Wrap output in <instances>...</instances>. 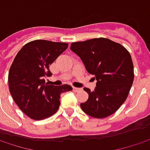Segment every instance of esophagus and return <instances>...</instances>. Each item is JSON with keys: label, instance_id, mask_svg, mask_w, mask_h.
Instances as JSON below:
<instances>
[{"label": "esophagus", "instance_id": "34e87169", "mask_svg": "<svg viewBox=\"0 0 150 150\" xmlns=\"http://www.w3.org/2000/svg\"><path fill=\"white\" fill-rule=\"evenodd\" d=\"M73 90H74L75 92H78V91H80V90H81V88H75V87H73Z\"/></svg>", "mask_w": 150, "mask_h": 150}]
</instances>
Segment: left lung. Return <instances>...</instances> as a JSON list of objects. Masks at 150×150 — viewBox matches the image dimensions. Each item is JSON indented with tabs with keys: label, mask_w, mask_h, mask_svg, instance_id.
Instances as JSON below:
<instances>
[{
	"label": "left lung",
	"mask_w": 150,
	"mask_h": 150,
	"mask_svg": "<svg viewBox=\"0 0 150 150\" xmlns=\"http://www.w3.org/2000/svg\"><path fill=\"white\" fill-rule=\"evenodd\" d=\"M70 49L96 80L93 91L83 88L88 99L81 103V109L95 118L111 115L124 103L133 84L134 66L130 54L120 43L102 37L72 42Z\"/></svg>",
	"instance_id": "left-lung-1"
}]
</instances>
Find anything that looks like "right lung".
Listing matches in <instances>:
<instances>
[{"instance_id":"right-lung-1","label":"right lung","mask_w":150,"mask_h":150,"mask_svg":"<svg viewBox=\"0 0 150 150\" xmlns=\"http://www.w3.org/2000/svg\"><path fill=\"white\" fill-rule=\"evenodd\" d=\"M68 43L35 40L17 53L8 72L10 94L20 109L34 120H43L56 113L63 92L72 90L68 84L45 83L52 75L49 66L67 48Z\"/></svg>"}]
</instances>
